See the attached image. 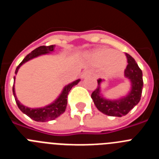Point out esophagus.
<instances>
[{
    "instance_id": "obj_1",
    "label": "esophagus",
    "mask_w": 159,
    "mask_h": 159,
    "mask_svg": "<svg viewBox=\"0 0 159 159\" xmlns=\"http://www.w3.org/2000/svg\"><path fill=\"white\" fill-rule=\"evenodd\" d=\"M92 75V71H90V70H87V71H85L84 73H83L82 77L83 78H85V77L90 76V75Z\"/></svg>"
}]
</instances>
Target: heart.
<instances>
[{"label":"heart","instance_id":"b5f03b06","mask_svg":"<svg viewBox=\"0 0 159 159\" xmlns=\"http://www.w3.org/2000/svg\"><path fill=\"white\" fill-rule=\"evenodd\" d=\"M90 61L96 66H102L107 74L116 75L126 67L127 59L123 52L109 48H99L88 55Z\"/></svg>","mask_w":159,"mask_h":159}]
</instances>
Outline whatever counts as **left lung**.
Returning <instances> with one entry per match:
<instances>
[{
  "label": "left lung",
  "mask_w": 159,
  "mask_h": 159,
  "mask_svg": "<svg viewBox=\"0 0 159 159\" xmlns=\"http://www.w3.org/2000/svg\"><path fill=\"white\" fill-rule=\"evenodd\" d=\"M125 55L128 64L125 69L124 73L125 76L130 79L131 81L132 89L130 93L127 97L119 100L110 101L102 99L99 95L100 83L102 80L99 79L97 80L98 82L97 88L92 94V99H93L94 103L98 108V110L107 116H116V117L126 116L132 108L139 103L141 99L143 88V72L134 58L127 53Z\"/></svg>",
  "instance_id": "left-lung-1"
}]
</instances>
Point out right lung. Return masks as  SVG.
Masks as SVG:
<instances>
[{
  "instance_id": "right-lung-1",
  "label": "right lung",
  "mask_w": 159,
  "mask_h": 159,
  "mask_svg": "<svg viewBox=\"0 0 159 159\" xmlns=\"http://www.w3.org/2000/svg\"><path fill=\"white\" fill-rule=\"evenodd\" d=\"M56 45H50V46H40L37 48L34 49L32 52L28 54L25 58L22 60V62L17 66L16 67L15 73H17L18 69L25 62L29 61L31 59L34 58V57H38L40 55L46 54L48 52H52L54 50V48ZM14 80H15V77H14ZM80 82V80L75 81V82L71 83V84H68L65 88H64V91L60 95L58 99L55 101L53 103L46 106L43 108H36V109H32V108H29L22 105L19 101L17 100L15 94V91H14V85L12 86V92H13V95L15 97V100H16V104H17L18 107L23 113H25L26 116H29L32 119L37 122H45L48 121V120H52L56 118L59 117L60 115H62L67 107V95H68V92H70V90L71 89L73 86H75L78 83Z\"/></svg>"
}]
</instances>
